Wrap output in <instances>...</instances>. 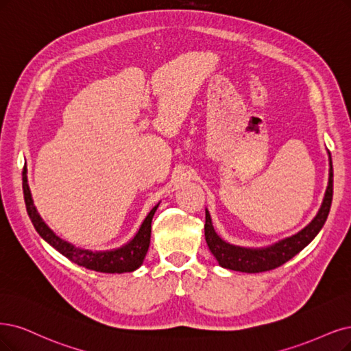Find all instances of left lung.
<instances>
[{
  "instance_id": "8db88e82",
  "label": "left lung",
  "mask_w": 351,
  "mask_h": 351,
  "mask_svg": "<svg viewBox=\"0 0 351 351\" xmlns=\"http://www.w3.org/2000/svg\"><path fill=\"white\" fill-rule=\"evenodd\" d=\"M328 185L324 193V199L319 206L317 215L314 217L306 227L296 234L282 239L274 244L266 245V247H241V245L230 244L217 234L214 230L213 219L210 211L205 208V241L214 257L217 258L218 265L230 269L244 271V274H258V271H267L276 269L287 263L293 256H296L302 249L315 239V236L321 231L322 226L326 224L327 217L331 208L332 201V162L331 154L328 152Z\"/></svg>"
}]
</instances>
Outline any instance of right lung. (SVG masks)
Returning a JSON list of instances; mask_svg holds the SVG:
<instances>
[{
    "label": "right lung",
    "mask_w": 351,
    "mask_h": 351,
    "mask_svg": "<svg viewBox=\"0 0 351 351\" xmlns=\"http://www.w3.org/2000/svg\"><path fill=\"white\" fill-rule=\"evenodd\" d=\"M23 192L25 208H27V214L36 231L38 232V236L77 266H82L89 270L102 271V274H127V271H134L143 265V262H145V257L150 245L152 219L156 210H158L159 204L154 205L152 211L146 215V218L143 219L140 228L137 230L132 240L123 244L121 247L95 252L76 247V245L71 244L69 241H64L63 239L56 236V232L49 228V226L43 221V218L37 213L34 206L32 192L29 188L27 167H24L23 172Z\"/></svg>",
    "instance_id": "right-lung-1"
}]
</instances>
